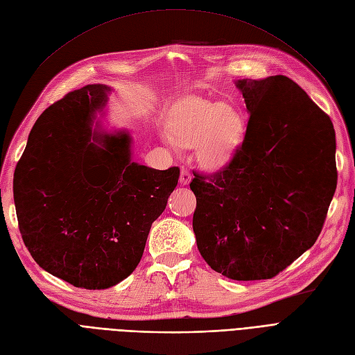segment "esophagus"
I'll use <instances>...</instances> for the list:
<instances>
[{"mask_svg":"<svg viewBox=\"0 0 355 355\" xmlns=\"http://www.w3.org/2000/svg\"><path fill=\"white\" fill-rule=\"evenodd\" d=\"M192 180V176H191V172L187 168V167H182V170H180V178H179V182H180V185H188V183Z\"/></svg>","mask_w":355,"mask_h":355,"instance_id":"34e87169","label":"esophagus"}]
</instances>
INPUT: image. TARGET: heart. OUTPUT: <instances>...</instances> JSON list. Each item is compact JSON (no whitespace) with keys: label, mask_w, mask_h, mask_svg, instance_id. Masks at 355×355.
Listing matches in <instances>:
<instances>
[{"label":"heart","mask_w":355,"mask_h":355,"mask_svg":"<svg viewBox=\"0 0 355 355\" xmlns=\"http://www.w3.org/2000/svg\"><path fill=\"white\" fill-rule=\"evenodd\" d=\"M246 125L234 107L205 101L183 105L170 125L168 143L173 147H195L196 159L205 170L229 166L242 146Z\"/></svg>","instance_id":"obj_1"}]
</instances>
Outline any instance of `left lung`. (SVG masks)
Masks as SVG:
<instances>
[{"label": "left lung", "instance_id": "8db88e82", "mask_svg": "<svg viewBox=\"0 0 355 355\" xmlns=\"http://www.w3.org/2000/svg\"><path fill=\"white\" fill-rule=\"evenodd\" d=\"M249 122L234 159L193 173L192 227L205 262L236 281L269 279L315 245L336 189L331 118L284 76L237 80Z\"/></svg>", "mask_w": 355, "mask_h": 355}]
</instances>
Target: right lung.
<instances>
[{"instance_id":"right-lung-1","label":"right lung","mask_w":355,"mask_h":355,"mask_svg":"<svg viewBox=\"0 0 355 355\" xmlns=\"http://www.w3.org/2000/svg\"><path fill=\"white\" fill-rule=\"evenodd\" d=\"M109 92L89 84L42 113L12 183L32 258L86 290L113 287L132 274L180 175L179 167L132 162L128 132H103L98 122L93 130Z\"/></svg>"}]
</instances>
